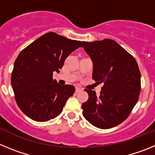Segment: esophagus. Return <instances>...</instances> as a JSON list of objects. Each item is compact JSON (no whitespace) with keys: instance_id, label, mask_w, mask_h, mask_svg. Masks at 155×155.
Listing matches in <instances>:
<instances>
[{"instance_id":"34e87169","label":"esophagus","mask_w":155,"mask_h":155,"mask_svg":"<svg viewBox=\"0 0 155 155\" xmlns=\"http://www.w3.org/2000/svg\"><path fill=\"white\" fill-rule=\"evenodd\" d=\"M81 91H82V88H81V87H76V89H75L76 92H79Z\"/></svg>"}]
</instances>
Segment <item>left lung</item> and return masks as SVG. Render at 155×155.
Instances as JSON below:
<instances>
[{"mask_svg": "<svg viewBox=\"0 0 155 155\" xmlns=\"http://www.w3.org/2000/svg\"><path fill=\"white\" fill-rule=\"evenodd\" d=\"M93 63L92 78L104 83L99 95L85 89L88 100L82 114L94 127L109 129L130 114L140 92V72L136 60L113 39L83 42Z\"/></svg>", "mask_w": 155, "mask_h": 155, "instance_id": "left-lung-1", "label": "left lung"}]
</instances>
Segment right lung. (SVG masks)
<instances>
[{
  "label": "right lung",
  "instance_id": "obj_1",
  "mask_svg": "<svg viewBox=\"0 0 155 155\" xmlns=\"http://www.w3.org/2000/svg\"><path fill=\"white\" fill-rule=\"evenodd\" d=\"M83 42L48 32L31 42L19 53L14 64L12 85L22 113L31 120L46 122L61 114L75 87L61 85L53 79L65 59L82 47Z\"/></svg>",
  "mask_w": 155,
  "mask_h": 155
}]
</instances>
